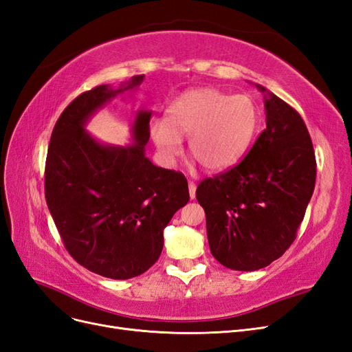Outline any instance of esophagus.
I'll return each mask as SVG.
<instances>
[{
	"label": "esophagus",
	"instance_id": "obj_1",
	"mask_svg": "<svg viewBox=\"0 0 352 352\" xmlns=\"http://www.w3.org/2000/svg\"><path fill=\"white\" fill-rule=\"evenodd\" d=\"M188 188H189V197H190V199H194V198H195V190H197V185H195L194 182H189Z\"/></svg>",
	"mask_w": 352,
	"mask_h": 352
}]
</instances>
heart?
I'll return each instance as SVG.
<instances>
[{"label": "heart", "instance_id": "obj_1", "mask_svg": "<svg viewBox=\"0 0 352 352\" xmlns=\"http://www.w3.org/2000/svg\"><path fill=\"white\" fill-rule=\"evenodd\" d=\"M260 124L258 105L248 95H229L214 88L190 89L170 105L167 119L151 123L158 154L172 164L188 150L208 172L235 166L248 151Z\"/></svg>", "mask_w": 352, "mask_h": 352}]
</instances>
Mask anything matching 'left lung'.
I'll return each instance as SVG.
<instances>
[{"label": "left lung", "instance_id": "obj_1", "mask_svg": "<svg viewBox=\"0 0 352 352\" xmlns=\"http://www.w3.org/2000/svg\"><path fill=\"white\" fill-rule=\"evenodd\" d=\"M265 129L228 172L204 179L210 251L232 270L254 272L282 257L296 238L316 185L310 133L295 109L265 88Z\"/></svg>", "mask_w": 352, "mask_h": 352}]
</instances>
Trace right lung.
<instances>
[{
  "label": "right lung",
  "instance_id": "obj_1",
  "mask_svg": "<svg viewBox=\"0 0 352 352\" xmlns=\"http://www.w3.org/2000/svg\"><path fill=\"white\" fill-rule=\"evenodd\" d=\"M119 89L100 85L74 98L52 129L45 163V199L60 236L85 269L110 279L146 272L163 250V230L189 201L188 180L145 157L150 111H138L133 145H102L85 131L89 117Z\"/></svg>",
  "mask_w": 352,
  "mask_h": 352
}]
</instances>
